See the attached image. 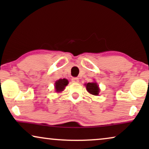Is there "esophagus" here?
I'll return each mask as SVG.
<instances>
[{
  "mask_svg": "<svg viewBox=\"0 0 149 149\" xmlns=\"http://www.w3.org/2000/svg\"><path fill=\"white\" fill-rule=\"evenodd\" d=\"M79 79L76 78V77H73V78L72 79V82H73V83H79Z\"/></svg>",
  "mask_w": 149,
  "mask_h": 149,
  "instance_id": "34e87169",
  "label": "esophagus"
}]
</instances>
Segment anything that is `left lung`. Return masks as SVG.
Returning <instances> with one entry per match:
<instances>
[{
    "label": "left lung",
    "mask_w": 149,
    "mask_h": 149,
    "mask_svg": "<svg viewBox=\"0 0 149 149\" xmlns=\"http://www.w3.org/2000/svg\"><path fill=\"white\" fill-rule=\"evenodd\" d=\"M85 86H86L87 91L91 94L94 95H97L99 94L100 88L96 82L88 83L85 84Z\"/></svg>",
    "instance_id": "obj_1"
}]
</instances>
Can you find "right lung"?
Listing matches in <instances>:
<instances>
[{
  "mask_svg": "<svg viewBox=\"0 0 149 149\" xmlns=\"http://www.w3.org/2000/svg\"><path fill=\"white\" fill-rule=\"evenodd\" d=\"M68 84V81L66 79H60L55 83V89L56 92H61L65 89V87Z\"/></svg>",
  "mask_w": 149,
  "mask_h": 149,
  "instance_id": "add662e5",
  "label": "right lung"
}]
</instances>
